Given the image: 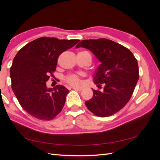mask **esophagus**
<instances>
[{"mask_svg": "<svg viewBox=\"0 0 160 160\" xmlns=\"http://www.w3.org/2000/svg\"><path fill=\"white\" fill-rule=\"evenodd\" d=\"M72 88L74 89H76V90H78V91H81L82 89H83V88H81V87H75V86H73V87H72Z\"/></svg>", "mask_w": 160, "mask_h": 160, "instance_id": "34e87169", "label": "esophagus"}]
</instances>
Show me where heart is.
<instances>
[{
  "instance_id": "1",
  "label": "heart",
  "mask_w": 160,
  "mask_h": 160,
  "mask_svg": "<svg viewBox=\"0 0 160 160\" xmlns=\"http://www.w3.org/2000/svg\"><path fill=\"white\" fill-rule=\"evenodd\" d=\"M65 81L72 85H77L79 83V77L78 75L71 74L66 77Z\"/></svg>"
}]
</instances>
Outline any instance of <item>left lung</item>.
<instances>
[{
    "label": "left lung",
    "mask_w": 160,
    "mask_h": 160,
    "mask_svg": "<svg viewBox=\"0 0 160 160\" xmlns=\"http://www.w3.org/2000/svg\"><path fill=\"white\" fill-rule=\"evenodd\" d=\"M86 48L101 62L94 77V83L104 84L103 90L93 89L86 107L101 118L111 116L125 107L132 98L139 79L138 61L128 48L113 41L101 38L83 40L76 45Z\"/></svg>",
    "instance_id": "left-lung-1"
}]
</instances>
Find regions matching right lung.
Returning <instances> with one entry per match:
<instances>
[{
	"label": "right lung",
	"mask_w": 160,
	"mask_h": 160,
	"mask_svg": "<svg viewBox=\"0 0 160 160\" xmlns=\"http://www.w3.org/2000/svg\"><path fill=\"white\" fill-rule=\"evenodd\" d=\"M79 42L40 37L24 46L14 57L10 69L11 88L26 112L41 120L54 119L63 108L69 90L58 85L47 88L54 77L59 55Z\"/></svg>",
	"instance_id": "1"
}]
</instances>
